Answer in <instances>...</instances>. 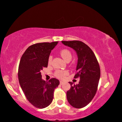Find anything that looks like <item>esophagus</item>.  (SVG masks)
I'll use <instances>...</instances> for the list:
<instances>
[{"instance_id":"esophagus-1","label":"esophagus","mask_w":122,"mask_h":122,"mask_svg":"<svg viewBox=\"0 0 122 122\" xmlns=\"http://www.w3.org/2000/svg\"><path fill=\"white\" fill-rule=\"evenodd\" d=\"M60 84L61 85H62V84H63V82L62 81H60Z\"/></svg>"}]
</instances>
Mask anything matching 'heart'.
<instances>
[{"label": "heart", "instance_id": "heart-1", "mask_svg": "<svg viewBox=\"0 0 122 122\" xmlns=\"http://www.w3.org/2000/svg\"><path fill=\"white\" fill-rule=\"evenodd\" d=\"M61 56L62 57L63 59L65 61H67V60L71 59V53L68 49H64L61 50L60 52ZM51 61H52V56H49L48 58V64L51 65ZM68 74V72L67 71H62V70H59L57 71L55 73V75L57 77L60 78H62L67 76Z\"/></svg>", "mask_w": 122, "mask_h": 122}]
</instances>
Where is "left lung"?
Returning <instances> with one entry per match:
<instances>
[{
	"mask_svg": "<svg viewBox=\"0 0 122 122\" xmlns=\"http://www.w3.org/2000/svg\"><path fill=\"white\" fill-rule=\"evenodd\" d=\"M65 46L73 48L78 60L74 78H80L78 84L69 82L71 87L67 92L69 104L75 108H82L89 103L96 94L100 78V68L93 51L80 41H62Z\"/></svg>",
	"mask_w": 122,
	"mask_h": 122,
	"instance_id": "obj_1",
	"label": "left lung"
}]
</instances>
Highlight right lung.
Wrapping results in <instances>:
<instances>
[{
    "label": "right lung",
    "mask_w": 122,
    "mask_h": 122,
    "mask_svg": "<svg viewBox=\"0 0 122 122\" xmlns=\"http://www.w3.org/2000/svg\"><path fill=\"white\" fill-rule=\"evenodd\" d=\"M59 41L33 45L26 49L20 59L18 79L26 97L33 106L40 109L52 102L54 89L60 84L56 78L42 80L41 71L47 67L51 51Z\"/></svg>",
    "instance_id": "obj_1"
}]
</instances>
